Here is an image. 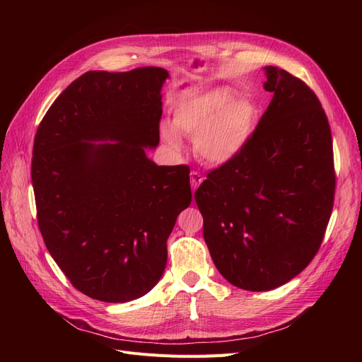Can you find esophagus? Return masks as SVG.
Masks as SVG:
<instances>
[{"label":"esophagus","mask_w":362,"mask_h":362,"mask_svg":"<svg viewBox=\"0 0 362 362\" xmlns=\"http://www.w3.org/2000/svg\"><path fill=\"white\" fill-rule=\"evenodd\" d=\"M202 181H204V177H202V175H201L199 172L193 170V172L190 173V184H192V189H193V190H194L196 187H198V185H199Z\"/></svg>","instance_id":"34e87169"}]
</instances>
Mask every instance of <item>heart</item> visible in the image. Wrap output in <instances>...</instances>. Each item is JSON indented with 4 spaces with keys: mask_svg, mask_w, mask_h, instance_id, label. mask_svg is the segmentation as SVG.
<instances>
[{
    "mask_svg": "<svg viewBox=\"0 0 362 362\" xmlns=\"http://www.w3.org/2000/svg\"><path fill=\"white\" fill-rule=\"evenodd\" d=\"M234 98L229 87H214L180 103L173 112V127H164L168 144L181 148L178 133L194 139L198 156L211 164L233 160L245 148L255 127L257 108L246 96Z\"/></svg>",
    "mask_w": 362,
    "mask_h": 362,
    "instance_id": "obj_1",
    "label": "heart"
}]
</instances>
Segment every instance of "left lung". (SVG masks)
Wrapping results in <instances>:
<instances>
[{
  "label": "left lung",
  "instance_id": "1",
  "mask_svg": "<svg viewBox=\"0 0 362 362\" xmlns=\"http://www.w3.org/2000/svg\"><path fill=\"white\" fill-rule=\"evenodd\" d=\"M264 69L267 110L245 148L194 193L217 270L250 291L281 287L310 264L335 194L331 127L319 98L287 71Z\"/></svg>",
  "mask_w": 362,
  "mask_h": 362
}]
</instances>
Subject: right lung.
<instances>
[{"mask_svg":"<svg viewBox=\"0 0 362 362\" xmlns=\"http://www.w3.org/2000/svg\"><path fill=\"white\" fill-rule=\"evenodd\" d=\"M168 76L154 66L89 71L37 128L31 181L40 234L72 286L96 300L129 302L156 287L168 238L192 202L189 166H157L145 154L160 141Z\"/></svg>","mask_w":362,"mask_h":362,"instance_id":"1","label":"right lung"}]
</instances>
